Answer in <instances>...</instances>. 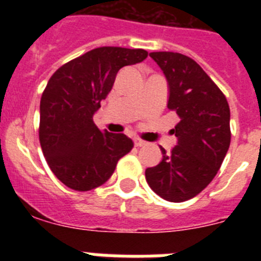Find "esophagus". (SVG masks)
Wrapping results in <instances>:
<instances>
[{
    "mask_svg": "<svg viewBox=\"0 0 261 261\" xmlns=\"http://www.w3.org/2000/svg\"><path fill=\"white\" fill-rule=\"evenodd\" d=\"M135 145L136 146H145V145H147V142L144 140H140V138H135Z\"/></svg>",
    "mask_w": 261,
    "mask_h": 261,
    "instance_id": "1",
    "label": "esophagus"
}]
</instances>
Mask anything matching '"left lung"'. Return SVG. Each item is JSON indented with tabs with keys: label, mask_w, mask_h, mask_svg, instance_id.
<instances>
[{
	"label": "left lung",
	"mask_w": 261,
	"mask_h": 261,
	"mask_svg": "<svg viewBox=\"0 0 261 261\" xmlns=\"http://www.w3.org/2000/svg\"><path fill=\"white\" fill-rule=\"evenodd\" d=\"M149 56L165 74L167 108L180 121L171 132L176 145L161 147L162 161L146 168L151 190L162 199L181 202L199 195L220 170L230 146V108L217 85L191 57L175 52Z\"/></svg>",
	"instance_id": "8db88e82"
}]
</instances>
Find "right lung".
Segmentation results:
<instances>
[{
	"label": "right lung",
	"instance_id": "1",
	"mask_svg": "<svg viewBox=\"0 0 261 261\" xmlns=\"http://www.w3.org/2000/svg\"><path fill=\"white\" fill-rule=\"evenodd\" d=\"M147 52L100 47L55 71L40 100L41 150L52 172L74 191L94 190L114 174L117 161L132 150L124 133L102 132L94 115L121 68L144 61Z\"/></svg>",
	"mask_w": 261,
	"mask_h": 261
}]
</instances>
